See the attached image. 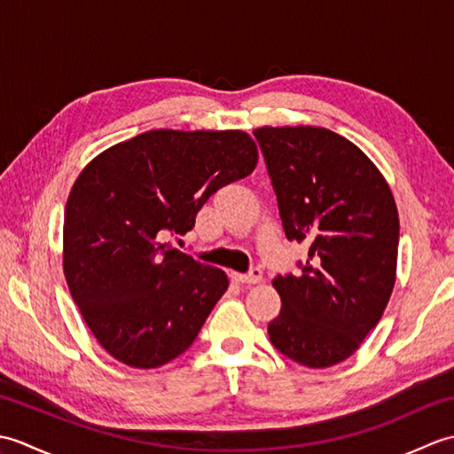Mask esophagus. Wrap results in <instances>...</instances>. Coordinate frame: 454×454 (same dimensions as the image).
Segmentation results:
<instances>
[{"instance_id":"34e87169","label":"esophagus","mask_w":454,"mask_h":454,"mask_svg":"<svg viewBox=\"0 0 454 454\" xmlns=\"http://www.w3.org/2000/svg\"><path fill=\"white\" fill-rule=\"evenodd\" d=\"M234 281L238 283H244V285H255L262 281V269L259 267H254L249 269V273H234Z\"/></svg>"}]
</instances>
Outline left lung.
I'll use <instances>...</instances> for the list:
<instances>
[{
    "instance_id": "1",
    "label": "left lung",
    "mask_w": 454,
    "mask_h": 454,
    "mask_svg": "<svg viewBox=\"0 0 454 454\" xmlns=\"http://www.w3.org/2000/svg\"><path fill=\"white\" fill-rule=\"evenodd\" d=\"M285 236L308 246L298 275H278L281 312L269 340L288 359L325 369L351 356L396 283L400 220L392 191L353 142L317 127L254 130Z\"/></svg>"
}]
</instances>
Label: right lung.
Wrapping results in <instances>:
<instances>
[{"label": "right lung", "mask_w": 454, "mask_h": 454, "mask_svg": "<svg viewBox=\"0 0 454 454\" xmlns=\"http://www.w3.org/2000/svg\"><path fill=\"white\" fill-rule=\"evenodd\" d=\"M242 130H150L114 144L75 179L64 212V275L114 359L156 369L187 351L228 277L173 247L215 192L255 169Z\"/></svg>", "instance_id": "1"}]
</instances>
